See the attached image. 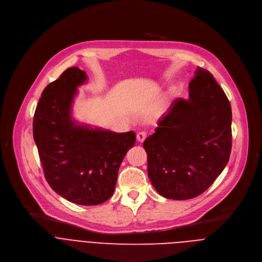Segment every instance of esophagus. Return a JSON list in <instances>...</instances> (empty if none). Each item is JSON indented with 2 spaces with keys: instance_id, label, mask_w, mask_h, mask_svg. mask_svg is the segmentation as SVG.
<instances>
[{
  "instance_id": "esophagus-1",
  "label": "esophagus",
  "mask_w": 262,
  "mask_h": 262,
  "mask_svg": "<svg viewBox=\"0 0 262 262\" xmlns=\"http://www.w3.org/2000/svg\"><path fill=\"white\" fill-rule=\"evenodd\" d=\"M146 137H147V134H146V133H144V132L138 133V134H137V141L140 142V143H142V142L146 139Z\"/></svg>"
}]
</instances>
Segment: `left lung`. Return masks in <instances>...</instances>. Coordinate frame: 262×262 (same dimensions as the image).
<instances>
[{"instance_id": "8db88e82", "label": "left lung", "mask_w": 262, "mask_h": 262, "mask_svg": "<svg viewBox=\"0 0 262 262\" xmlns=\"http://www.w3.org/2000/svg\"><path fill=\"white\" fill-rule=\"evenodd\" d=\"M230 102L212 74L198 67L189 98H177L143 143L148 176L165 198L205 192L226 167L232 144Z\"/></svg>"}]
</instances>
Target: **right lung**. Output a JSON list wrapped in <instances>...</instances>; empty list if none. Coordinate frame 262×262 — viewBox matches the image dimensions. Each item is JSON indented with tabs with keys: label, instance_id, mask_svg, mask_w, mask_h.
Returning a JSON list of instances; mask_svg holds the SVG:
<instances>
[{
	"label": "right lung",
	"instance_id": "1",
	"mask_svg": "<svg viewBox=\"0 0 262 262\" xmlns=\"http://www.w3.org/2000/svg\"><path fill=\"white\" fill-rule=\"evenodd\" d=\"M86 81L84 70L70 67L46 87L35 110L33 137L51 188L72 203L97 205L113 195L136 134L91 128L72 119L74 95Z\"/></svg>",
	"mask_w": 262,
	"mask_h": 262
}]
</instances>
